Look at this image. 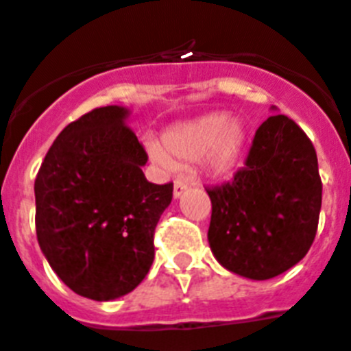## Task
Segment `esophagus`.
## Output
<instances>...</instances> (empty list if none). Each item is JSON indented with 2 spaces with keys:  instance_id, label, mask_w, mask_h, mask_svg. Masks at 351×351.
Instances as JSON below:
<instances>
[{
  "instance_id": "esophagus-1",
  "label": "esophagus",
  "mask_w": 351,
  "mask_h": 351,
  "mask_svg": "<svg viewBox=\"0 0 351 351\" xmlns=\"http://www.w3.org/2000/svg\"><path fill=\"white\" fill-rule=\"evenodd\" d=\"M188 188H190V182L182 181V179H178V181H176V184H173V197L179 198L182 193H186V191H188Z\"/></svg>"
}]
</instances>
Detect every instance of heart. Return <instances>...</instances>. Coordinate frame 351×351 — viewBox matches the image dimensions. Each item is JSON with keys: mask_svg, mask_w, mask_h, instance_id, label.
<instances>
[{"mask_svg": "<svg viewBox=\"0 0 351 351\" xmlns=\"http://www.w3.org/2000/svg\"><path fill=\"white\" fill-rule=\"evenodd\" d=\"M244 144V132L228 123L226 114H209L170 130L163 145L149 144V153L161 167L170 169L173 160L191 161L206 156L214 172H225L237 160Z\"/></svg>", "mask_w": 351, "mask_h": 351, "instance_id": "1", "label": "heart"}]
</instances>
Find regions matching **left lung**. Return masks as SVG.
<instances>
[{"label":"left lung","mask_w":351,"mask_h":351,"mask_svg":"<svg viewBox=\"0 0 351 351\" xmlns=\"http://www.w3.org/2000/svg\"><path fill=\"white\" fill-rule=\"evenodd\" d=\"M206 191L213 204L210 250L235 274L271 280L300 262L315 241L322 207L318 158L288 116L263 121L243 169Z\"/></svg>","instance_id":"8db88e82"}]
</instances>
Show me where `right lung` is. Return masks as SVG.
Listing matches in <instances>:
<instances>
[{
	"instance_id": "obj_1",
	"label": "right lung",
	"mask_w": 351,
	"mask_h": 351,
	"mask_svg": "<svg viewBox=\"0 0 351 351\" xmlns=\"http://www.w3.org/2000/svg\"><path fill=\"white\" fill-rule=\"evenodd\" d=\"M117 105L93 108L58 135L35 179L36 237L70 290L112 300L142 283L173 184L145 179L142 142Z\"/></svg>"
}]
</instances>
